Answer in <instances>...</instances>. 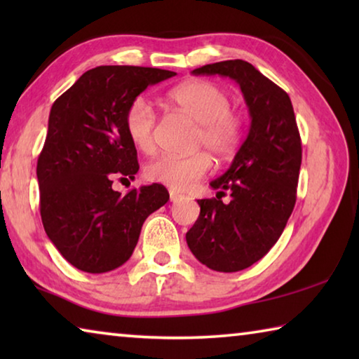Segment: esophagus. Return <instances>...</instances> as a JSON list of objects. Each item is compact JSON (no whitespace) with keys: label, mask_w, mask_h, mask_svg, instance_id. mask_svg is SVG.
<instances>
[{"label":"esophagus","mask_w":359,"mask_h":359,"mask_svg":"<svg viewBox=\"0 0 359 359\" xmlns=\"http://www.w3.org/2000/svg\"><path fill=\"white\" fill-rule=\"evenodd\" d=\"M169 198H171L172 203H177V201H180L182 198H184V194H180L175 190H169Z\"/></svg>","instance_id":"esophagus-1"}]
</instances>
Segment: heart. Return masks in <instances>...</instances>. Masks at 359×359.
Listing matches in <instances>:
<instances>
[{"instance_id":"b5f03b06","label":"heart","mask_w":359,"mask_h":359,"mask_svg":"<svg viewBox=\"0 0 359 359\" xmlns=\"http://www.w3.org/2000/svg\"><path fill=\"white\" fill-rule=\"evenodd\" d=\"M168 101L198 121L194 147H204L218 160H226L236 154L244 135L242 115L231 111L229 93L210 81H190L172 88ZM156 115L144 98H136L125 112V131L139 151L150 154L155 147ZM212 169V158L205 151L191 155H161L144 169L145 179L155 184L187 190L201 180Z\"/></svg>"}]
</instances>
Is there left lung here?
Segmentation results:
<instances>
[{
	"label": "left lung",
	"mask_w": 359,
	"mask_h": 359,
	"mask_svg": "<svg viewBox=\"0 0 359 359\" xmlns=\"http://www.w3.org/2000/svg\"><path fill=\"white\" fill-rule=\"evenodd\" d=\"M239 83L250 112L248 136L222 177L210 182L217 198L198 199L199 217L187 244L203 264L238 272L257 263L280 238L296 204L302 160L301 136L288 93L244 60L193 71ZM231 201H221L224 191Z\"/></svg>",
	"instance_id": "1"
}]
</instances>
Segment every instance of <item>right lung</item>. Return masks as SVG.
Masks as SVG:
<instances>
[{
	"mask_svg": "<svg viewBox=\"0 0 359 359\" xmlns=\"http://www.w3.org/2000/svg\"><path fill=\"white\" fill-rule=\"evenodd\" d=\"M172 76L144 66H98L53 102L36 168L39 209L48 239L77 269L102 274L126 263L145 218L168 203L163 185L121 194L112 182L139 171L126 109L149 85Z\"/></svg>",
	"mask_w": 359,
	"mask_h": 359,
	"instance_id": "obj_1",
	"label": "right lung"
}]
</instances>
